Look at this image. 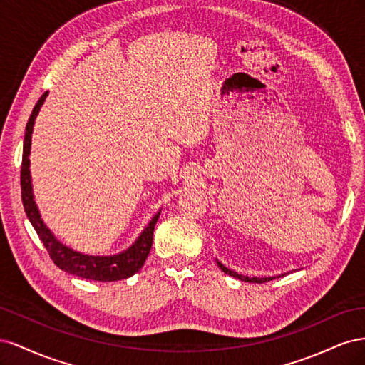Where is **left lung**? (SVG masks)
Listing matches in <instances>:
<instances>
[{
  "label": "left lung",
  "instance_id": "obj_1",
  "mask_svg": "<svg viewBox=\"0 0 365 365\" xmlns=\"http://www.w3.org/2000/svg\"><path fill=\"white\" fill-rule=\"evenodd\" d=\"M216 262H217V267L222 269L225 274H228V275H231V277H235V279H239V280H242V282H250V283H264V282H271V280H274L275 277H248V275H242V274H237L236 271H233V269H230V268H227V267H224L222 263H220L217 259H216ZM288 274V272H286ZM286 274H282V277L283 275H286ZM277 277H280V275H277Z\"/></svg>",
  "mask_w": 365,
  "mask_h": 365
}]
</instances>
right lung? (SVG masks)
Here are the masks:
<instances>
[{
  "label": "right lung",
  "mask_w": 365,
  "mask_h": 365,
  "mask_svg": "<svg viewBox=\"0 0 365 365\" xmlns=\"http://www.w3.org/2000/svg\"><path fill=\"white\" fill-rule=\"evenodd\" d=\"M48 91L43 93L38 103L35 105L29 118V123L26 126V135H24V148H23V165H21V196H23V204L26 215L30 220L33 228L36 230L39 239L42 240L43 247L47 248L51 260L56 263L62 271L70 272L77 277H82L86 280L94 282H117L121 279H128L130 275L140 271V268L145 264L149 251L152 248V237H153V228H155L157 220L161 215V210L152 217L148 227L141 231L140 236L135 239L134 244L125 251L113 256H93V254H83L81 251H76L53 235V231L46 225L43 219L41 217L39 208L35 201V195H33V185H31V173H30V149H31V134L33 126H35V120L41 111V108L46 102Z\"/></svg>",
  "instance_id": "obj_1"
}]
</instances>
